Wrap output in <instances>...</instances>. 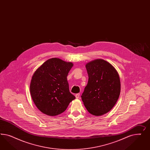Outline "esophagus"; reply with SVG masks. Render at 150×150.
<instances>
[{
	"label": "esophagus",
	"mask_w": 150,
	"mask_h": 150,
	"mask_svg": "<svg viewBox=\"0 0 150 150\" xmlns=\"http://www.w3.org/2000/svg\"><path fill=\"white\" fill-rule=\"evenodd\" d=\"M75 97H76V98H77V99L80 98V93H77L76 95H75Z\"/></svg>",
	"instance_id": "obj_1"
}]
</instances>
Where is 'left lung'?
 Segmentation results:
<instances>
[{"label":"left lung","instance_id":"1","mask_svg":"<svg viewBox=\"0 0 150 150\" xmlns=\"http://www.w3.org/2000/svg\"><path fill=\"white\" fill-rule=\"evenodd\" d=\"M88 81L81 96L88 112L102 115L113 108L120 93V81L113 66L103 59H96L86 64Z\"/></svg>","mask_w":150,"mask_h":150}]
</instances>
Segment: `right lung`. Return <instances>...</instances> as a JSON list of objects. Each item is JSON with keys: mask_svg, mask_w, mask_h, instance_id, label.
Listing matches in <instances>:
<instances>
[{"mask_svg": "<svg viewBox=\"0 0 150 150\" xmlns=\"http://www.w3.org/2000/svg\"><path fill=\"white\" fill-rule=\"evenodd\" d=\"M73 67L71 62L53 58L37 69L30 83V93L37 108L50 116L64 112L75 98L69 88L67 76Z\"/></svg>", "mask_w": 150, "mask_h": 150, "instance_id": "obj_1", "label": "right lung"}]
</instances>
